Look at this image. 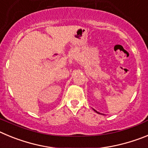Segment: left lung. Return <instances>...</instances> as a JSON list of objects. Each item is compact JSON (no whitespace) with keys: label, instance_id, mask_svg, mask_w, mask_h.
I'll list each match as a JSON object with an SVG mask.
<instances>
[{"label":"left lung","instance_id":"obj_1","mask_svg":"<svg viewBox=\"0 0 148 148\" xmlns=\"http://www.w3.org/2000/svg\"><path fill=\"white\" fill-rule=\"evenodd\" d=\"M93 110L95 111V112H96V113H99V114H101V113H99V112H98V111H96V110H95L93 109ZM101 115H104V114H101Z\"/></svg>","mask_w":148,"mask_h":148}]
</instances>
